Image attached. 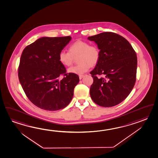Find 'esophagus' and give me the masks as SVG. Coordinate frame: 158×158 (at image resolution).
I'll list each match as a JSON object with an SVG mask.
<instances>
[{
  "label": "esophagus",
  "instance_id": "obj_1",
  "mask_svg": "<svg viewBox=\"0 0 158 158\" xmlns=\"http://www.w3.org/2000/svg\"><path fill=\"white\" fill-rule=\"evenodd\" d=\"M84 77V75H80V76H79V78H80V80H81Z\"/></svg>",
  "mask_w": 158,
  "mask_h": 158
}]
</instances>
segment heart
Wrapping results in <instances>:
<instances>
[{
  "instance_id": "b5f03b06",
  "label": "heart",
  "mask_w": 158,
  "mask_h": 158,
  "mask_svg": "<svg viewBox=\"0 0 158 158\" xmlns=\"http://www.w3.org/2000/svg\"><path fill=\"white\" fill-rule=\"evenodd\" d=\"M100 50L98 45L86 41H76L69 47V52L62 50L59 54V61L62 65L69 67L74 58H77L79 63L69 68L68 72L82 74L89 71L91 67L96 65L100 58Z\"/></svg>"
}]
</instances>
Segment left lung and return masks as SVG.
Segmentation results:
<instances>
[{
    "label": "left lung",
    "instance_id": "left-lung-1",
    "mask_svg": "<svg viewBox=\"0 0 158 158\" xmlns=\"http://www.w3.org/2000/svg\"><path fill=\"white\" fill-rule=\"evenodd\" d=\"M100 50V58L90 72L93 84L90 94L94 102L111 107L122 102L133 89L136 80V53L128 41L119 35L104 32L88 37ZM105 76L98 78L97 75Z\"/></svg>",
    "mask_w": 158,
    "mask_h": 158
}]
</instances>
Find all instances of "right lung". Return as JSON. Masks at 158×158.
I'll list each match as a JSON object with an SVG mask.
<instances>
[{
  "mask_svg": "<svg viewBox=\"0 0 158 158\" xmlns=\"http://www.w3.org/2000/svg\"><path fill=\"white\" fill-rule=\"evenodd\" d=\"M71 40V36L41 37L25 48L19 64L18 75L28 99L40 108L55 111L71 102L77 74L66 73L59 61V54ZM63 75V79L60 78Z\"/></svg>",
  "mask_w": 158,
  "mask_h": 158,
  "instance_id": "right-lung-1",
  "label": "right lung"
}]
</instances>
